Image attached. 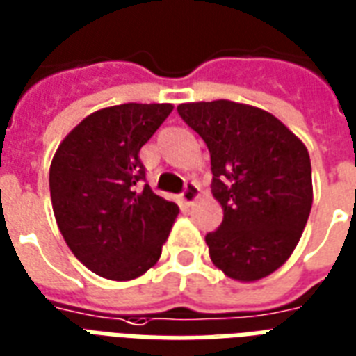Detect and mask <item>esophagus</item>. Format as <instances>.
Instances as JSON below:
<instances>
[{
	"label": "esophagus",
	"mask_w": 356,
	"mask_h": 356,
	"mask_svg": "<svg viewBox=\"0 0 356 356\" xmlns=\"http://www.w3.org/2000/svg\"><path fill=\"white\" fill-rule=\"evenodd\" d=\"M199 197V186L195 181H186L184 186V191H181V201L186 204H191Z\"/></svg>",
	"instance_id": "34e87169"
}]
</instances>
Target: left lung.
Instances as JSON below:
<instances>
[{
    "mask_svg": "<svg viewBox=\"0 0 356 356\" xmlns=\"http://www.w3.org/2000/svg\"><path fill=\"white\" fill-rule=\"evenodd\" d=\"M184 123L210 152L212 195L224 209L207 233L212 264L258 281L294 252L313 204L309 153L279 119L232 100L180 104Z\"/></svg>",
    "mask_w": 356,
    "mask_h": 356,
    "instance_id": "8db88e82",
    "label": "left lung"
}]
</instances>
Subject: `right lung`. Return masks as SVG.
I'll list each match as a JSON object with an SVG mask.
<instances>
[{
  "label": "right lung",
  "mask_w": 356,
  "mask_h": 356,
  "mask_svg": "<svg viewBox=\"0 0 356 356\" xmlns=\"http://www.w3.org/2000/svg\"><path fill=\"white\" fill-rule=\"evenodd\" d=\"M170 104L104 108L62 140L49 172L54 218L83 266L111 281L136 279L159 260L178 204L146 184L140 147Z\"/></svg>",
  "instance_id": "add662e5"
}]
</instances>
